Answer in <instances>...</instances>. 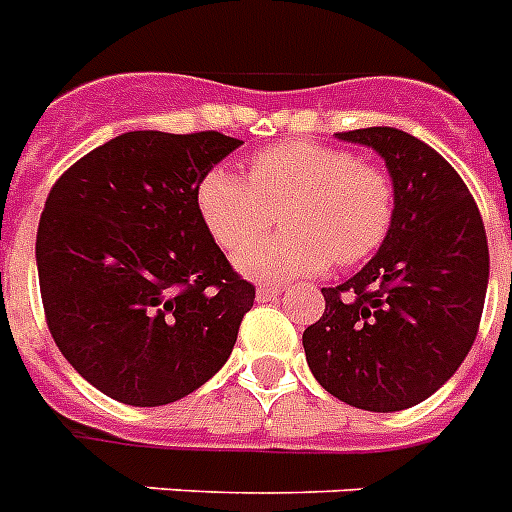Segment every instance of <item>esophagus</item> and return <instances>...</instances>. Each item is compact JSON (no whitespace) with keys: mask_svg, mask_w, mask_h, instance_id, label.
Segmentation results:
<instances>
[{"mask_svg":"<svg viewBox=\"0 0 512 512\" xmlns=\"http://www.w3.org/2000/svg\"><path fill=\"white\" fill-rule=\"evenodd\" d=\"M284 292V286L278 284H260L257 286V302H268V299L278 297V294Z\"/></svg>","mask_w":512,"mask_h":512,"instance_id":"1","label":"esophagus"}]
</instances>
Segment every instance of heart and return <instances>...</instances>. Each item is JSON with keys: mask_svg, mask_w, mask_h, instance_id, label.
Segmentation results:
<instances>
[{"mask_svg": "<svg viewBox=\"0 0 512 512\" xmlns=\"http://www.w3.org/2000/svg\"><path fill=\"white\" fill-rule=\"evenodd\" d=\"M197 210L226 252L248 244L281 212L287 231L243 246L236 265L260 281H289L331 260L357 265L376 255L392 231L394 184L350 149L292 141L260 149L249 181L228 168L207 170Z\"/></svg>", "mask_w": 512, "mask_h": 512, "instance_id": "heart-1", "label": "heart"}]
</instances>
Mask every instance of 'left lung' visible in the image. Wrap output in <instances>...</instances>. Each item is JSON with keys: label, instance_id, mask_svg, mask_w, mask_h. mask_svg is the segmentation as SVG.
<instances>
[{"label": "left lung", "instance_id": "8db88e82", "mask_svg": "<svg viewBox=\"0 0 512 512\" xmlns=\"http://www.w3.org/2000/svg\"><path fill=\"white\" fill-rule=\"evenodd\" d=\"M373 147L394 184V223L360 273L321 289L302 347L318 384L373 413L405 410L458 371L479 334L489 281L484 220L458 170L400 128L336 134Z\"/></svg>", "mask_w": 512, "mask_h": 512}]
</instances>
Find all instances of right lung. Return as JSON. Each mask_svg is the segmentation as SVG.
<instances>
[{
    "mask_svg": "<svg viewBox=\"0 0 512 512\" xmlns=\"http://www.w3.org/2000/svg\"><path fill=\"white\" fill-rule=\"evenodd\" d=\"M239 144L218 131H128L49 191L36 234L47 326L112 400H181L234 350L255 286L199 218L197 186Z\"/></svg>",
    "mask_w": 512,
    "mask_h": 512,
    "instance_id": "add662e5",
    "label": "right lung"
}]
</instances>
